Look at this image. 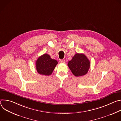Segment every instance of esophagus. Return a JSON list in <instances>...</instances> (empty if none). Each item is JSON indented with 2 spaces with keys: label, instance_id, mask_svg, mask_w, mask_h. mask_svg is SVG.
Masks as SVG:
<instances>
[{
  "label": "esophagus",
  "instance_id": "1",
  "mask_svg": "<svg viewBox=\"0 0 121 121\" xmlns=\"http://www.w3.org/2000/svg\"><path fill=\"white\" fill-rule=\"evenodd\" d=\"M59 62L60 63H65V60L64 59H61L59 60Z\"/></svg>",
  "mask_w": 121,
  "mask_h": 121
}]
</instances>
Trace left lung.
<instances>
[{"label":"left lung","instance_id":"left-lung-1","mask_svg":"<svg viewBox=\"0 0 121 121\" xmlns=\"http://www.w3.org/2000/svg\"><path fill=\"white\" fill-rule=\"evenodd\" d=\"M91 62L83 54H76L72 59L68 62L67 65L73 75L76 77L86 75L90 67Z\"/></svg>","mask_w":121,"mask_h":121}]
</instances>
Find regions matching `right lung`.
Instances as JSON below:
<instances>
[{
  "mask_svg": "<svg viewBox=\"0 0 121 121\" xmlns=\"http://www.w3.org/2000/svg\"><path fill=\"white\" fill-rule=\"evenodd\" d=\"M57 64L56 60L52 59L49 55L44 54L39 57L36 61L37 71L41 75H50Z\"/></svg>",
  "mask_w": 121,
  "mask_h": 121,
  "instance_id": "add662e5",
  "label": "right lung"
}]
</instances>
